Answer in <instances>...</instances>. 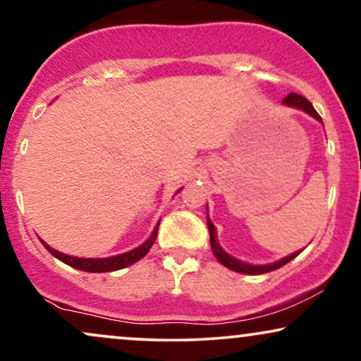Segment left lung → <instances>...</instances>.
I'll return each instance as SVG.
<instances>
[{
    "instance_id": "1",
    "label": "left lung",
    "mask_w": 361,
    "mask_h": 361,
    "mask_svg": "<svg viewBox=\"0 0 361 361\" xmlns=\"http://www.w3.org/2000/svg\"><path fill=\"white\" fill-rule=\"evenodd\" d=\"M283 104L288 108H296V109H302V111L307 113L312 118H314L317 121H322L320 115H318L317 111H314L313 104L308 102L307 98L302 97V94H296V93H290L288 97L283 99ZM207 225H208V230H209V243H212V252L214 255V258L220 262L223 267L230 268V270H233L236 273H243V275H263V273H268V271H273V270H278V268H281L283 264H286L288 262H291L295 257H298L300 253H302V250L300 252H295L288 255V257L281 258V259H276V262L273 263H268V264H252V263H246V262H241V259L231 257V255H228L225 250L221 248L220 243H218L216 240V228H214L213 221L209 220V216L207 214Z\"/></svg>"
}]
</instances>
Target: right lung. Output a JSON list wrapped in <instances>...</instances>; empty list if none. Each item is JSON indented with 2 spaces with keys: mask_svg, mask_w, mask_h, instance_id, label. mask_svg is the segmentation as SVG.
I'll use <instances>...</instances> for the list:
<instances>
[{
  "mask_svg": "<svg viewBox=\"0 0 361 361\" xmlns=\"http://www.w3.org/2000/svg\"><path fill=\"white\" fill-rule=\"evenodd\" d=\"M181 190V188H180ZM178 190V191H180ZM176 191V193H178ZM158 226H159V221L157 223V226L153 228L152 235H149V238L145 241L143 245L136 246L135 250H130V252H125L121 255H115V257H108V258H80V257H71V255H65L61 252H56V250H53L51 246L48 243H44L43 240H39L41 243H43L44 248L48 250L49 253L53 255L54 258H58L59 262L70 264V267L76 268V270H81V271H90V273H108V271H116V270H121V268H126L130 267V264H133L141 259L149 252V248H152L154 240H157V235H158Z\"/></svg>",
  "mask_w": 361,
  "mask_h": 361,
  "instance_id": "obj_1",
  "label": "right lung"
}]
</instances>
